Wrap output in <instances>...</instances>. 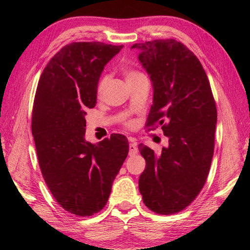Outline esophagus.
Masks as SVG:
<instances>
[{"instance_id":"1","label":"esophagus","mask_w":250,"mask_h":250,"mask_svg":"<svg viewBox=\"0 0 250 250\" xmlns=\"http://www.w3.org/2000/svg\"><path fill=\"white\" fill-rule=\"evenodd\" d=\"M138 146H137V143H130L129 145V154L130 156H133L138 153Z\"/></svg>"}]
</instances>
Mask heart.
Masks as SVG:
<instances>
[{
	"label": "heart",
	"instance_id": "b5f03b06",
	"mask_svg": "<svg viewBox=\"0 0 250 250\" xmlns=\"http://www.w3.org/2000/svg\"><path fill=\"white\" fill-rule=\"evenodd\" d=\"M124 74H125L126 83H129V82H131V80H134V79L140 78V77H143V76H145L141 73V71H139L137 69H132V68H125L124 70ZM108 80H109L108 75L101 76V78L99 79L98 86H97V95H98L99 97L104 94L105 87H107ZM132 125H133L132 122H126V125H128V126H131Z\"/></svg>",
	"mask_w": 250,
	"mask_h": 250
}]
</instances>
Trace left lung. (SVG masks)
I'll return each instance as SVG.
<instances>
[{"mask_svg": "<svg viewBox=\"0 0 250 250\" xmlns=\"http://www.w3.org/2000/svg\"><path fill=\"white\" fill-rule=\"evenodd\" d=\"M139 61L153 84L146 128L161 125L168 146L161 153L145 145L139 151L146 168L139 191L156 214L179 213L195 200L214 154L217 110L209 80L198 58L173 39L138 43Z\"/></svg>", "mask_w": 250, "mask_h": 250, "instance_id": "obj_1", "label": "left lung"}]
</instances>
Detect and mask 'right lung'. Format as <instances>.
I'll return each instance as SVG.
<instances>
[{
	"instance_id": "add662e5",
	"label": "right lung",
	"mask_w": 250,
	"mask_h": 250,
	"mask_svg": "<svg viewBox=\"0 0 250 250\" xmlns=\"http://www.w3.org/2000/svg\"><path fill=\"white\" fill-rule=\"evenodd\" d=\"M122 47L100 42L66 45L37 84L32 133L42 174L58 204L76 216L104 208L129 152L128 140L119 133L97 145L84 140V116L97 104L100 75Z\"/></svg>"
}]
</instances>
